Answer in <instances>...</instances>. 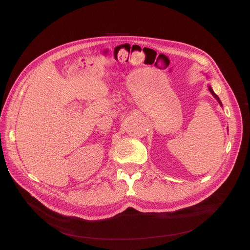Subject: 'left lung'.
<instances>
[{"mask_svg":"<svg viewBox=\"0 0 250 250\" xmlns=\"http://www.w3.org/2000/svg\"><path fill=\"white\" fill-rule=\"evenodd\" d=\"M208 90H209V92H211V93H212V95H213V96H214V97H215V98H216V99L218 100V102H219V103H220V104L222 105V103H221V100H220V99H219V97H218V96H217V95H216V94L214 93V91H213V89H212L211 87H208Z\"/></svg>","mask_w":250,"mask_h":250,"instance_id":"obj_1","label":"left lung"}]
</instances>
